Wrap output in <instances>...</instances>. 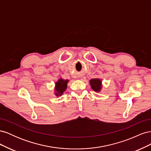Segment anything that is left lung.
<instances>
[{"label":"left lung","mask_w":151,"mask_h":151,"mask_svg":"<svg viewBox=\"0 0 151 151\" xmlns=\"http://www.w3.org/2000/svg\"><path fill=\"white\" fill-rule=\"evenodd\" d=\"M90 84L92 89L96 92H99L101 89V81L99 79H93L90 80Z\"/></svg>","instance_id":"left-lung-1"}]
</instances>
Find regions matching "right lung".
I'll list each match as a JSON object with an SVG mask.
<instances>
[{"label":"right lung","instance_id":"right-lung-1","mask_svg":"<svg viewBox=\"0 0 151 151\" xmlns=\"http://www.w3.org/2000/svg\"><path fill=\"white\" fill-rule=\"evenodd\" d=\"M68 80H64L62 79H59L55 83V90L56 96H61L63 93L66 90L67 83Z\"/></svg>","mask_w":151,"mask_h":151}]
</instances>
